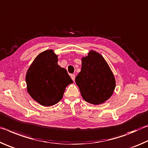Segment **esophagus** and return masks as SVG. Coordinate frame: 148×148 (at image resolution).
<instances>
[{"label": "esophagus", "mask_w": 148, "mask_h": 148, "mask_svg": "<svg viewBox=\"0 0 148 148\" xmlns=\"http://www.w3.org/2000/svg\"><path fill=\"white\" fill-rule=\"evenodd\" d=\"M71 79H72V80L73 81H75V74H71Z\"/></svg>", "instance_id": "1"}]
</instances>
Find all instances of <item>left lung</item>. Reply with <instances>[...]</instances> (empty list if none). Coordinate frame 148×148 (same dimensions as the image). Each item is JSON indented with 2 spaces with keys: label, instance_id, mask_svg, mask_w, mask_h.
Returning a JSON list of instances; mask_svg holds the SVG:
<instances>
[{
  "label": "left lung",
  "instance_id": "1",
  "mask_svg": "<svg viewBox=\"0 0 148 148\" xmlns=\"http://www.w3.org/2000/svg\"><path fill=\"white\" fill-rule=\"evenodd\" d=\"M75 83L84 100L94 105L108 100L115 88V77L107 62L92 50L82 58L81 71L75 77Z\"/></svg>",
  "mask_w": 148,
  "mask_h": 148
}]
</instances>
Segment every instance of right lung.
I'll return each mask as SVG.
<instances>
[{"label": "right lung", "instance_id": "right-lung-1", "mask_svg": "<svg viewBox=\"0 0 148 148\" xmlns=\"http://www.w3.org/2000/svg\"><path fill=\"white\" fill-rule=\"evenodd\" d=\"M27 92L43 106H52L62 100L66 86L73 83L66 69L58 64L52 50L38 56L27 72Z\"/></svg>", "mask_w": 148, "mask_h": 148}]
</instances>
